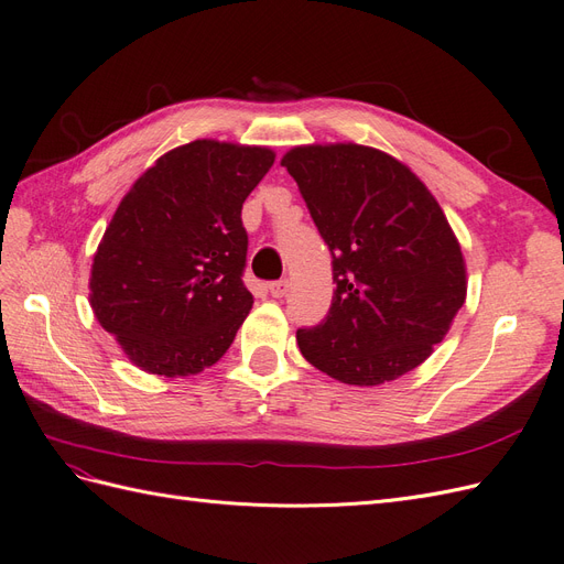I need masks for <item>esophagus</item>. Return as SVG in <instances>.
Wrapping results in <instances>:
<instances>
[{"mask_svg": "<svg viewBox=\"0 0 564 564\" xmlns=\"http://www.w3.org/2000/svg\"><path fill=\"white\" fill-rule=\"evenodd\" d=\"M268 292H270V296L282 299V296L289 292V280H278V282H270V284H268Z\"/></svg>", "mask_w": 564, "mask_h": 564, "instance_id": "34e87169", "label": "esophagus"}]
</instances>
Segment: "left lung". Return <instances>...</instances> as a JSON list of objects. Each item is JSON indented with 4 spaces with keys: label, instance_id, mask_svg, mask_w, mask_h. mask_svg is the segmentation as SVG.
I'll return each instance as SVG.
<instances>
[{
    "label": "left lung",
    "instance_id": "obj_1",
    "mask_svg": "<svg viewBox=\"0 0 564 564\" xmlns=\"http://www.w3.org/2000/svg\"><path fill=\"white\" fill-rule=\"evenodd\" d=\"M324 245L334 299L299 329L305 360L348 386L416 369L466 301V263L445 212L412 169L357 143L299 145L282 158Z\"/></svg>",
    "mask_w": 564,
    "mask_h": 564
}]
</instances>
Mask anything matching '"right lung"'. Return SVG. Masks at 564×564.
Instances as JSON below:
<instances>
[{
  "instance_id": "add662e5",
  "label": "right lung",
  "mask_w": 564,
  "mask_h": 564,
  "mask_svg": "<svg viewBox=\"0 0 564 564\" xmlns=\"http://www.w3.org/2000/svg\"><path fill=\"white\" fill-rule=\"evenodd\" d=\"M275 162L259 145L193 141L131 185L89 280L96 319L158 377L216 365L249 315L242 204Z\"/></svg>"
}]
</instances>
